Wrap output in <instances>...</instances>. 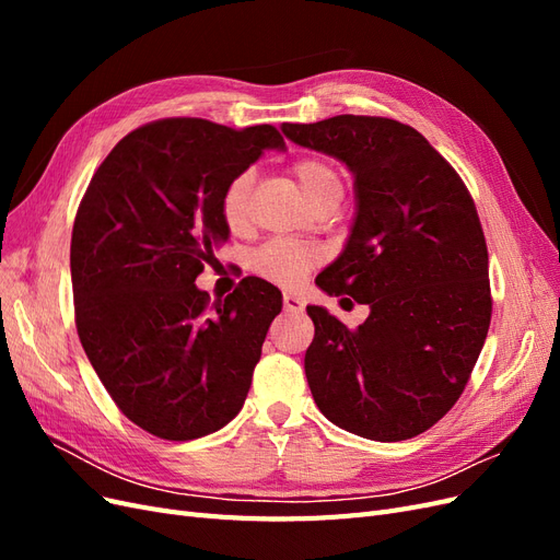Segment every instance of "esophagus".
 I'll list each match as a JSON object with an SVG mask.
<instances>
[{
    "label": "esophagus",
    "instance_id": "esophagus-1",
    "mask_svg": "<svg viewBox=\"0 0 560 560\" xmlns=\"http://www.w3.org/2000/svg\"><path fill=\"white\" fill-rule=\"evenodd\" d=\"M282 303H284V311H290V313H301L303 308H306V303H303V299L296 294H284Z\"/></svg>",
    "mask_w": 560,
    "mask_h": 560
}]
</instances>
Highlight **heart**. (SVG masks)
Returning <instances> with one entry per match:
<instances>
[{
	"label": "heart",
	"mask_w": 560,
	"mask_h": 560,
	"mask_svg": "<svg viewBox=\"0 0 560 560\" xmlns=\"http://www.w3.org/2000/svg\"><path fill=\"white\" fill-rule=\"evenodd\" d=\"M292 173L296 177L299 191L313 208L322 200H341L343 182L336 167L325 159H301L294 163ZM252 175L243 173L233 177L222 194V219L229 231H243L247 226ZM317 254L311 247H303L290 241H273L252 254V268L270 282L282 287H294L315 266Z\"/></svg>",
	"instance_id": "obj_1"
}]
</instances>
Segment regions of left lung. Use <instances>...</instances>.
<instances>
[{
  "mask_svg": "<svg viewBox=\"0 0 560 560\" xmlns=\"http://www.w3.org/2000/svg\"><path fill=\"white\" fill-rule=\"evenodd\" d=\"M280 128L354 177L346 247L315 282L366 303L369 317L352 331L308 306L313 399L341 430L404 442L451 411L486 341L493 303L477 208L448 161L393 118L341 114Z\"/></svg>",
  "mask_w": 560,
  "mask_h": 560,
  "instance_id": "left-lung-1",
  "label": "left lung"
}]
</instances>
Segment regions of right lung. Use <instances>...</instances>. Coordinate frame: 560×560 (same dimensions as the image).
Returning <instances> with one entry per match:
<instances>
[{"instance_id":"1","label":"right lung","mask_w":560,"mask_h":560,"mask_svg":"<svg viewBox=\"0 0 560 560\" xmlns=\"http://www.w3.org/2000/svg\"><path fill=\"white\" fill-rule=\"evenodd\" d=\"M266 149H284L273 126L163 118L126 135L81 200L77 331L118 409L149 434L189 442L243 409L282 294L247 278L210 308L196 278L229 241L226 184Z\"/></svg>"}]
</instances>
